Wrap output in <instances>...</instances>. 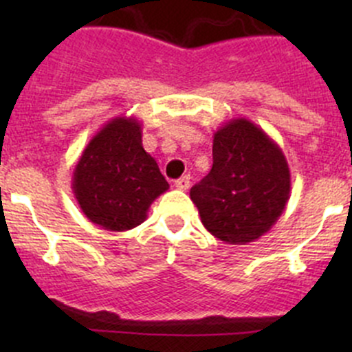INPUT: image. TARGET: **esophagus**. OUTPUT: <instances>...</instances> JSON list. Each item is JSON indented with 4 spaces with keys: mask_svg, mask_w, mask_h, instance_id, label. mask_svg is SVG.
<instances>
[{
    "mask_svg": "<svg viewBox=\"0 0 352 352\" xmlns=\"http://www.w3.org/2000/svg\"><path fill=\"white\" fill-rule=\"evenodd\" d=\"M175 187L179 190H187L190 187V175L180 177L179 180H175Z\"/></svg>",
    "mask_w": 352,
    "mask_h": 352,
    "instance_id": "34e87169",
    "label": "esophagus"
}]
</instances>
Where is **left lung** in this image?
Returning <instances> with one entry per match:
<instances>
[{"instance_id":"1","label":"left lung","mask_w":352,"mask_h":352,"mask_svg":"<svg viewBox=\"0 0 352 352\" xmlns=\"http://www.w3.org/2000/svg\"><path fill=\"white\" fill-rule=\"evenodd\" d=\"M291 192L286 156L272 138L240 117L212 138V168L190 189L201 221L230 245H247L269 232Z\"/></svg>"}]
</instances>
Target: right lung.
Returning <instances> with one entry per match:
<instances>
[{"instance_id":"1","label":"right lung","mask_w":352,"mask_h":352,"mask_svg":"<svg viewBox=\"0 0 352 352\" xmlns=\"http://www.w3.org/2000/svg\"><path fill=\"white\" fill-rule=\"evenodd\" d=\"M158 163L143 148L136 117H113L90 140L73 170L71 189L83 214L107 232H127L148 218L168 190Z\"/></svg>"}]
</instances>
